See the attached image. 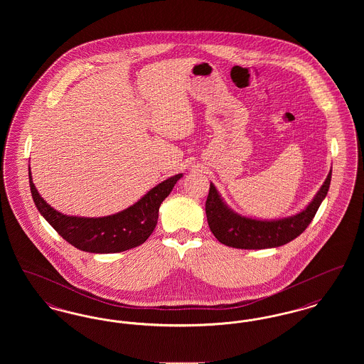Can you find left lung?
Wrapping results in <instances>:
<instances>
[{"instance_id":"obj_1","label":"left lung","mask_w":364,"mask_h":364,"mask_svg":"<svg viewBox=\"0 0 364 364\" xmlns=\"http://www.w3.org/2000/svg\"><path fill=\"white\" fill-rule=\"evenodd\" d=\"M330 180L331 171L307 208L296 215L276 221L252 220L235 213L226 206L218 191L215 190L213 183H210L206 200V217L210 230L218 242L242 250L273 248L292 242L311 224L322 200L328 195Z\"/></svg>"}]
</instances>
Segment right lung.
Returning <instances> with one entry per match:
<instances>
[{
	"instance_id": "right-lung-1",
	"label": "right lung",
	"mask_w": 364,
	"mask_h": 364,
	"mask_svg": "<svg viewBox=\"0 0 364 364\" xmlns=\"http://www.w3.org/2000/svg\"><path fill=\"white\" fill-rule=\"evenodd\" d=\"M28 176L35 206L63 239L86 252L112 254L138 247L150 237L158 221L161 203L183 174H176L159 183L134 206L100 218L73 217L58 213L41 198L33 183L31 172H28Z\"/></svg>"
}]
</instances>
